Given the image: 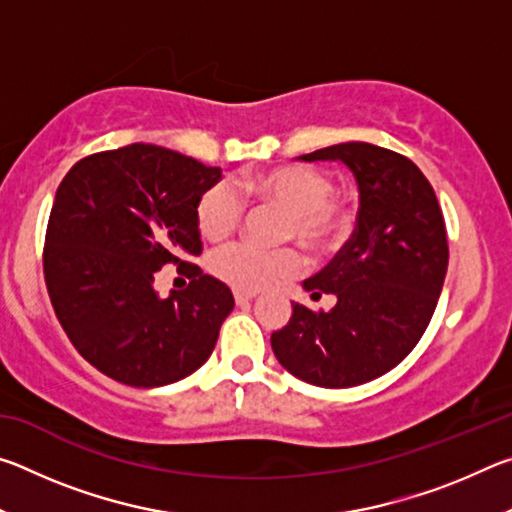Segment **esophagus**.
<instances>
[{
    "mask_svg": "<svg viewBox=\"0 0 512 512\" xmlns=\"http://www.w3.org/2000/svg\"><path fill=\"white\" fill-rule=\"evenodd\" d=\"M250 300H255V293H248V291H235V302L239 307L248 305Z\"/></svg>",
    "mask_w": 512,
    "mask_h": 512,
    "instance_id": "obj_1",
    "label": "esophagus"
}]
</instances>
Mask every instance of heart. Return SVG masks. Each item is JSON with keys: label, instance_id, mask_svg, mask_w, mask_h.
<instances>
[{"label": "heart", "instance_id": "b5f03b06", "mask_svg": "<svg viewBox=\"0 0 512 512\" xmlns=\"http://www.w3.org/2000/svg\"><path fill=\"white\" fill-rule=\"evenodd\" d=\"M257 201L287 212L284 237H296L309 248L334 244L345 230V216L334 203L336 185L329 173L307 164H284L259 171L246 180ZM244 214V203L228 183H216L198 198L196 221L203 237L223 241L230 237ZM302 259L291 248L259 250L250 244L225 246L210 257L214 277L237 291H264L298 275Z\"/></svg>", "mask_w": 512, "mask_h": 512}]
</instances>
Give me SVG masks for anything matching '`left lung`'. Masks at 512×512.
I'll use <instances>...</instances> for the list:
<instances>
[{
	"mask_svg": "<svg viewBox=\"0 0 512 512\" xmlns=\"http://www.w3.org/2000/svg\"><path fill=\"white\" fill-rule=\"evenodd\" d=\"M298 160L343 162L357 180V228L323 271L302 282L336 305L314 314L291 305L271 348L293 377L320 388H352L393 370L422 339L447 275V232L438 198L404 155L345 142Z\"/></svg>",
	"mask_w": 512,
	"mask_h": 512,
	"instance_id": "obj_1",
	"label": "left lung"
}]
</instances>
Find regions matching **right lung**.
<instances>
[{
    "label": "right lung",
    "mask_w": 512,
    "mask_h": 512,
    "mask_svg": "<svg viewBox=\"0 0 512 512\" xmlns=\"http://www.w3.org/2000/svg\"><path fill=\"white\" fill-rule=\"evenodd\" d=\"M221 176L219 167L137 142L79 160L58 185L47 291L67 339L110 379L158 388L210 359L235 298L187 259L201 255L198 198ZM171 261L193 282L162 299L154 273Z\"/></svg>",
    "instance_id": "1"
}]
</instances>
